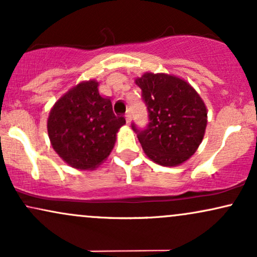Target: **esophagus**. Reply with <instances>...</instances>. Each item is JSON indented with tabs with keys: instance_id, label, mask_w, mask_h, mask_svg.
I'll return each instance as SVG.
<instances>
[{
	"instance_id": "34e87169",
	"label": "esophagus",
	"mask_w": 257,
	"mask_h": 257,
	"mask_svg": "<svg viewBox=\"0 0 257 257\" xmlns=\"http://www.w3.org/2000/svg\"><path fill=\"white\" fill-rule=\"evenodd\" d=\"M131 119H132L131 111H126L125 112V120H126V123H131Z\"/></svg>"
}]
</instances>
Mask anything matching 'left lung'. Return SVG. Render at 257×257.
I'll return each mask as SVG.
<instances>
[{
  "label": "left lung",
  "instance_id": "left-lung-1",
  "mask_svg": "<svg viewBox=\"0 0 257 257\" xmlns=\"http://www.w3.org/2000/svg\"><path fill=\"white\" fill-rule=\"evenodd\" d=\"M141 89L149 120L132 123L146 155L164 167L179 166L196 152L204 137L206 108L184 79L164 73H145L135 81Z\"/></svg>",
  "mask_w": 257,
  "mask_h": 257
}]
</instances>
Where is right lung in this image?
<instances>
[{"instance_id":"1","label":"right lung","mask_w":257,"mask_h":257,"mask_svg":"<svg viewBox=\"0 0 257 257\" xmlns=\"http://www.w3.org/2000/svg\"><path fill=\"white\" fill-rule=\"evenodd\" d=\"M98 82H82L55 102L48 117L53 149L69 166L93 169L110 155L116 133L125 123L116 116Z\"/></svg>"}]
</instances>
